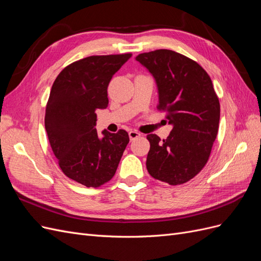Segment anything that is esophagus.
<instances>
[{
	"label": "esophagus",
	"mask_w": 261,
	"mask_h": 261,
	"mask_svg": "<svg viewBox=\"0 0 261 261\" xmlns=\"http://www.w3.org/2000/svg\"><path fill=\"white\" fill-rule=\"evenodd\" d=\"M128 136H129L130 141H133V140L137 139L138 137H140V133L137 132V130H130V132L128 133Z\"/></svg>",
	"instance_id": "obj_1"
}]
</instances>
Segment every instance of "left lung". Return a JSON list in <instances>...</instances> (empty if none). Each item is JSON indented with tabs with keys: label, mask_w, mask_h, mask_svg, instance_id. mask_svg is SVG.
Returning a JSON list of instances; mask_svg holds the SVG:
<instances>
[{
	"label": "left lung",
	"mask_w": 261,
	"mask_h": 261,
	"mask_svg": "<svg viewBox=\"0 0 261 261\" xmlns=\"http://www.w3.org/2000/svg\"><path fill=\"white\" fill-rule=\"evenodd\" d=\"M136 60L155 80L158 110L173 125L167 139L147 135V170L170 185L184 184L206 165L218 134L220 102L211 78L198 63L172 50L141 53Z\"/></svg>",
	"instance_id": "8db88e82"
}]
</instances>
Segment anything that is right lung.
<instances>
[{"mask_svg": "<svg viewBox=\"0 0 261 261\" xmlns=\"http://www.w3.org/2000/svg\"><path fill=\"white\" fill-rule=\"evenodd\" d=\"M132 53L92 55L66 66L54 81L44 125L62 172L87 187L111 179L129 143L127 132L103 130L99 138L96 111L109 105L108 86Z\"/></svg>", "mask_w": 261, "mask_h": 261, "instance_id": "obj_1", "label": "right lung"}]
</instances>
